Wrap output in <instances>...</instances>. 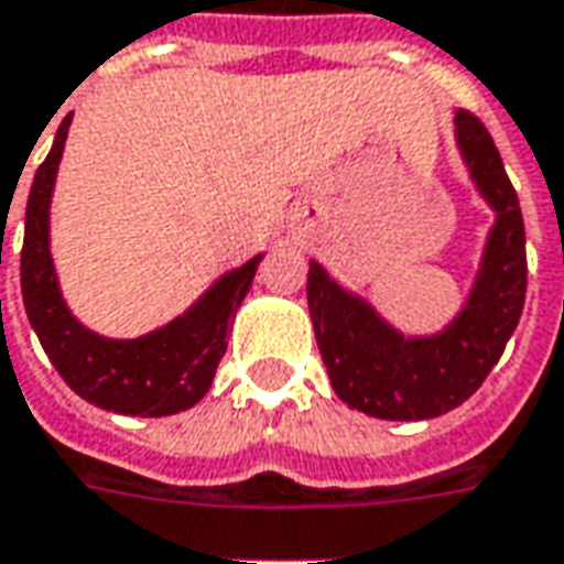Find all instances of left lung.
Listing matches in <instances>:
<instances>
[{"mask_svg":"<svg viewBox=\"0 0 564 564\" xmlns=\"http://www.w3.org/2000/svg\"><path fill=\"white\" fill-rule=\"evenodd\" d=\"M455 143L479 198L495 210L470 293L431 336H405L372 302L308 269V308L323 366L341 403L372 419L427 421L479 391L501 360L525 305V226L501 152L467 109L455 112Z\"/></svg>","mask_w":564,"mask_h":564,"instance_id":"left-lung-1","label":"left lung"}]
</instances>
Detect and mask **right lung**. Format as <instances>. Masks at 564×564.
Listing matches in <instances>:
<instances>
[{
    "instance_id": "1",
    "label": "right lung",
    "mask_w": 564,
    "mask_h": 564,
    "mask_svg": "<svg viewBox=\"0 0 564 564\" xmlns=\"http://www.w3.org/2000/svg\"><path fill=\"white\" fill-rule=\"evenodd\" d=\"M73 116L63 118L48 159L35 171L26 200L21 253L23 308L54 369L73 391L118 415L161 419L198 403L210 391L228 348V326L253 286L262 253L216 278L180 317L137 338H109L69 311L51 256V198Z\"/></svg>"
}]
</instances>
